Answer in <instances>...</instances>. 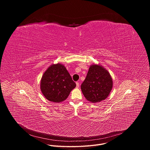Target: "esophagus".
I'll return each mask as SVG.
<instances>
[{
    "mask_svg": "<svg viewBox=\"0 0 150 150\" xmlns=\"http://www.w3.org/2000/svg\"><path fill=\"white\" fill-rule=\"evenodd\" d=\"M76 87L78 88L79 87V83L78 82H76Z\"/></svg>",
    "mask_w": 150,
    "mask_h": 150,
    "instance_id": "1",
    "label": "esophagus"
}]
</instances>
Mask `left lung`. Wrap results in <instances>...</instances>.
<instances>
[{"label":"left lung","instance_id":"obj_1","mask_svg":"<svg viewBox=\"0 0 150 150\" xmlns=\"http://www.w3.org/2000/svg\"><path fill=\"white\" fill-rule=\"evenodd\" d=\"M113 88V79L108 71L100 65L90 67L86 78L81 86V91L88 101L96 103L104 100Z\"/></svg>","mask_w":150,"mask_h":150}]
</instances>
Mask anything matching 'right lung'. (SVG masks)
Segmentation results:
<instances>
[{"label":"right lung","instance_id":"right-lung-1","mask_svg":"<svg viewBox=\"0 0 150 150\" xmlns=\"http://www.w3.org/2000/svg\"><path fill=\"white\" fill-rule=\"evenodd\" d=\"M75 87L76 83L67 68L59 63L50 65L40 81L42 94L49 101L54 103L65 101Z\"/></svg>","mask_w":150,"mask_h":150}]
</instances>
